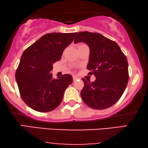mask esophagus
<instances>
[{
    "instance_id": "esophagus-1",
    "label": "esophagus",
    "mask_w": 148,
    "mask_h": 148,
    "mask_svg": "<svg viewBox=\"0 0 148 148\" xmlns=\"http://www.w3.org/2000/svg\"><path fill=\"white\" fill-rule=\"evenodd\" d=\"M78 77H76V76H73V81L75 82V81H76V80L77 79H78Z\"/></svg>"
}]
</instances>
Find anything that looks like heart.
<instances>
[{
	"mask_svg": "<svg viewBox=\"0 0 148 148\" xmlns=\"http://www.w3.org/2000/svg\"><path fill=\"white\" fill-rule=\"evenodd\" d=\"M84 45H85V44H84V43H81V44H79V45L78 47H82V46H84Z\"/></svg>",
	"mask_w": 148,
	"mask_h": 148,
	"instance_id": "1",
	"label": "heart"
}]
</instances>
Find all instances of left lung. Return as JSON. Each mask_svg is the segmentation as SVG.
Listing matches in <instances>:
<instances>
[{
	"mask_svg": "<svg viewBox=\"0 0 148 148\" xmlns=\"http://www.w3.org/2000/svg\"><path fill=\"white\" fill-rule=\"evenodd\" d=\"M84 42L90 48L87 69L96 80L90 82L82 78L81 91L83 101L95 109L112 107L118 101L128 82V61L116 42L95 32H79L75 43Z\"/></svg>",
	"mask_w": 148,
	"mask_h": 148,
	"instance_id": "8db88e82",
	"label": "left lung"
}]
</instances>
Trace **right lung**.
<instances>
[{
	"label": "right lung",
	"mask_w": 148,
	"mask_h": 148,
	"mask_svg": "<svg viewBox=\"0 0 148 148\" xmlns=\"http://www.w3.org/2000/svg\"><path fill=\"white\" fill-rule=\"evenodd\" d=\"M76 34H46L22 53L15 79L22 100L36 112H48L56 108L62 102L65 90L72 84L71 75L54 79L50 71Z\"/></svg>",
	"instance_id": "1"
}]
</instances>
